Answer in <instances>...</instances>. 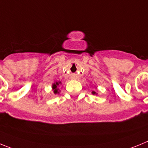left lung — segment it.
<instances>
[{"instance_id": "left-lung-1", "label": "left lung", "mask_w": 148, "mask_h": 148, "mask_svg": "<svg viewBox=\"0 0 148 148\" xmlns=\"http://www.w3.org/2000/svg\"><path fill=\"white\" fill-rule=\"evenodd\" d=\"M92 95H97V93H96V92H95V91H92Z\"/></svg>"}]
</instances>
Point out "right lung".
I'll use <instances>...</instances> for the list:
<instances>
[{
    "mask_svg": "<svg viewBox=\"0 0 148 148\" xmlns=\"http://www.w3.org/2000/svg\"><path fill=\"white\" fill-rule=\"evenodd\" d=\"M61 84H62L61 81H56L52 84L53 92V93H54L55 95H56V94L60 93V88H59V87H60V86Z\"/></svg>",
    "mask_w": 148,
    "mask_h": 148,
    "instance_id": "1",
    "label": "right lung"
}]
</instances>
